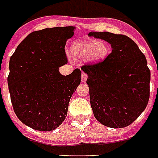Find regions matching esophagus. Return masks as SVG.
Returning a JSON list of instances; mask_svg holds the SVG:
<instances>
[{
    "label": "esophagus",
    "mask_w": 158,
    "mask_h": 158,
    "mask_svg": "<svg viewBox=\"0 0 158 158\" xmlns=\"http://www.w3.org/2000/svg\"><path fill=\"white\" fill-rule=\"evenodd\" d=\"M87 79H88V76H87V74H85V73L81 74V81H82V82H86Z\"/></svg>",
    "instance_id": "1"
}]
</instances>
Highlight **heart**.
<instances>
[{
  "label": "heart",
  "instance_id": "b5f03b06",
  "mask_svg": "<svg viewBox=\"0 0 158 158\" xmlns=\"http://www.w3.org/2000/svg\"><path fill=\"white\" fill-rule=\"evenodd\" d=\"M110 48L104 41H77L70 47V53L74 59L82 60L89 64H98L104 61L108 56Z\"/></svg>",
  "mask_w": 158,
  "mask_h": 158
}]
</instances>
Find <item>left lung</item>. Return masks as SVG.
<instances>
[{
	"label": "left lung",
	"mask_w": 158,
	"mask_h": 158,
	"mask_svg": "<svg viewBox=\"0 0 158 158\" xmlns=\"http://www.w3.org/2000/svg\"><path fill=\"white\" fill-rule=\"evenodd\" d=\"M88 35L110 44L111 52L104 61L81 68L95 118L112 128L130 125L145 110L150 97L151 71L143 52L123 35L89 32Z\"/></svg>",
	"instance_id": "obj_1"
}]
</instances>
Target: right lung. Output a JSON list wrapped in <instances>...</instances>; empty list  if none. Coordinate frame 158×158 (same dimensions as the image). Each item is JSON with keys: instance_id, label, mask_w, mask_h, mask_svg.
I'll return each instance as SVG.
<instances>
[{"instance_id": "obj_1", "label": "right lung", "mask_w": 158, "mask_h": 158, "mask_svg": "<svg viewBox=\"0 0 158 158\" xmlns=\"http://www.w3.org/2000/svg\"><path fill=\"white\" fill-rule=\"evenodd\" d=\"M76 27L34 31L17 47L9 61L7 78L14 112L23 124L52 131L67 116L69 102L81 83V70L67 76L59 68L67 64L64 47Z\"/></svg>"}]
</instances>
